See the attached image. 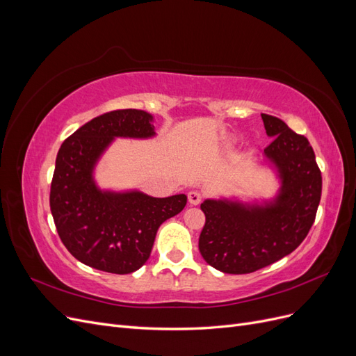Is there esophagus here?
I'll return each mask as SVG.
<instances>
[{
  "label": "esophagus",
  "mask_w": 356,
  "mask_h": 356,
  "mask_svg": "<svg viewBox=\"0 0 356 356\" xmlns=\"http://www.w3.org/2000/svg\"><path fill=\"white\" fill-rule=\"evenodd\" d=\"M188 202L190 204H199L202 202V195L196 190L188 191Z\"/></svg>",
  "instance_id": "1"
}]
</instances>
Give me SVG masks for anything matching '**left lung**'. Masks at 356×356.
Returning <instances> with one entry per match:
<instances>
[{
    "label": "left lung",
    "mask_w": 356,
    "mask_h": 356,
    "mask_svg": "<svg viewBox=\"0 0 356 356\" xmlns=\"http://www.w3.org/2000/svg\"><path fill=\"white\" fill-rule=\"evenodd\" d=\"M261 118L267 136L273 138L263 156L281 182L277 195L261 203L207 199L200 204L207 221L199 251L222 273H251L293 252L305 241L319 207L322 177L307 138L281 118Z\"/></svg>",
    "instance_id": "1"
}]
</instances>
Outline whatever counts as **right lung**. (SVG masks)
Wrapping results in <instances>:
<instances>
[{
	"label": "right lung",
	"mask_w": 356,
	"mask_h": 356,
	"mask_svg": "<svg viewBox=\"0 0 356 356\" xmlns=\"http://www.w3.org/2000/svg\"><path fill=\"white\" fill-rule=\"evenodd\" d=\"M153 136L152 114L117 110L92 118L60 145L50 211L62 243L83 264L115 275L138 270L152 254L160 224L184 209L186 195L152 197L96 184L95 168L115 138Z\"/></svg>",
	"instance_id": "add662e5"
}]
</instances>
